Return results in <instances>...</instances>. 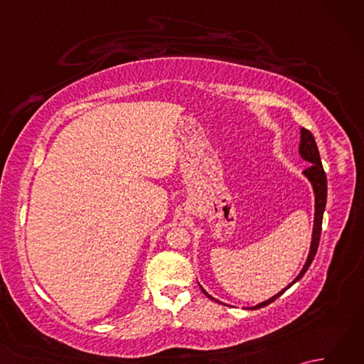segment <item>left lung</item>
<instances>
[{
  "instance_id": "1",
  "label": "left lung",
  "mask_w": 364,
  "mask_h": 364,
  "mask_svg": "<svg viewBox=\"0 0 364 364\" xmlns=\"http://www.w3.org/2000/svg\"><path fill=\"white\" fill-rule=\"evenodd\" d=\"M299 153L300 156L304 158L305 161L311 162V166L305 170V176L308 180L311 181L313 184V189H314V200H316V211H314V228H313V239H311V249H310V255H308V259L305 262L304 269L300 270V274L297 275L296 280H294L291 284L286 286L283 291H280L272 299H269L266 301H261L259 305H257L253 308V310H257V308H262L269 304H272L274 300H277L278 297L282 296V294L289 289L291 286L299 282L301 277L305 275V272L310 267V264L313 262L314 257H316V252H318V247H319V241H321V231H322V218H323V210H326V203H327V175L323 172V167H322V162H321V156H319V150H318V145H316V141L313 134L310 131L301 128L300 129V146H299ZM202 288V286H200ZM203 294H206L208 297L211 300H215L214 297H211L210 294H208L203 288H202ZM218 301V300H215Z\"/></svg>"
}]
</instances>
